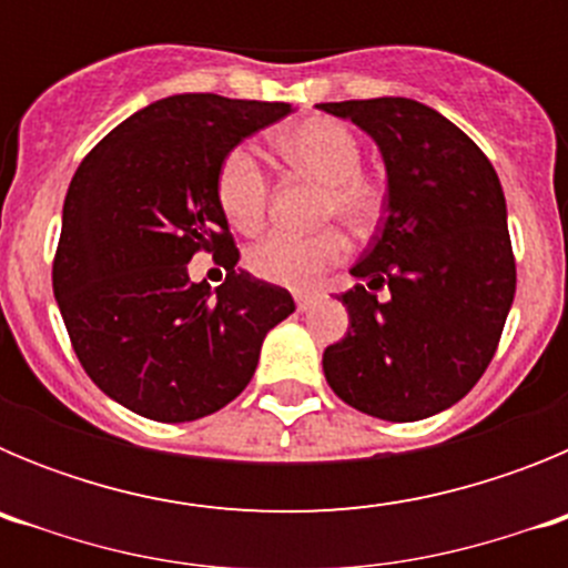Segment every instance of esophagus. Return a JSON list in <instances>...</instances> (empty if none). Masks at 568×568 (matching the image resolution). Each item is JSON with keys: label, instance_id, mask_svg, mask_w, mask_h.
I'll list each match as a JSON object with an SVG mask.
<instances>
[{"label": "esophagus", "instance_id": "1", "mask_svg": "<svg viewBox=\"0 0 568 568\" xmlns=\"http://www.w3.org/2000/svg\"><path fill=\"white\" fill-rule=\"evenodd\" d=\"M318 301H321L318 293H298V295H295V307H298L301 313H307V310L315 307Z\"/></svg>", "mask_w": 568, "mask_h": 568}]
</instances>
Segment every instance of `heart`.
<instances>
[{
    "mask_svg": "<svg viewBox=\"0 0 568 568\" xmlns=\"http://www.w3.org/2000/svg\"><path fill=\"white\" fill-rule=\"evenodd\" d=\"M278 153L301 173L321 182V219H338L353 233L373 230L384 210V184L361 170L364 148L346 124L315 115L278 135ZM270 179L250 148H233L215 170V202L230 224L253 233L267 215ZM344 233L324 227L310 235L270 233L247 250L255 278L287 290H310L321 275L346 258Z\"/></svg>",
    "mask_w": 568,
    "mask_h": 568,
    "instance_id": "obj_1",
    "label": "heart"
}]
</instances>
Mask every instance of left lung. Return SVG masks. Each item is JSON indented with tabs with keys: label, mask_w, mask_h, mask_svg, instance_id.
<instances>
[{
	"label": "left lung",
	"mask_w": 568,
	"mask_h": 568,
	"mask_svg": "<svg viewBox=\"0 0 568 568\" xmlns=\"http://www.w3.org/2000/svg\"><path fill=\"white\" fill-rule=\"evenodd\" d=\"M384 155L386 215L338 295L349 329L324 349L333 393L381 420L458 404L486 373L515 298L498 173L460 128L415 99L318 104ZM390 290L378 300L373 288Z\"/></svg>",
	"instance_id": "left-lung-1"
}]
</instances>
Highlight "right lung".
<instances>
[{"label": "right lung", "mask_w": 568, "mask_h": 568, "mask_svg": "<svg viewBox=\"0 0 568 568\" xmlns=\"http://www.w3.org/2000/svg\"><path fill=\"white\" fill-rule=\"evenodd\" d=\"M284 102L179 93L110 130L79 164L62 210L53 295L84 373L115 404L162 424L204 418L250 384L264 335L295 310L239 270L215 170ZM213 252L222 288L186 264Z\"/></svg>", "instance_id": "add662e5"}]
</instances>
